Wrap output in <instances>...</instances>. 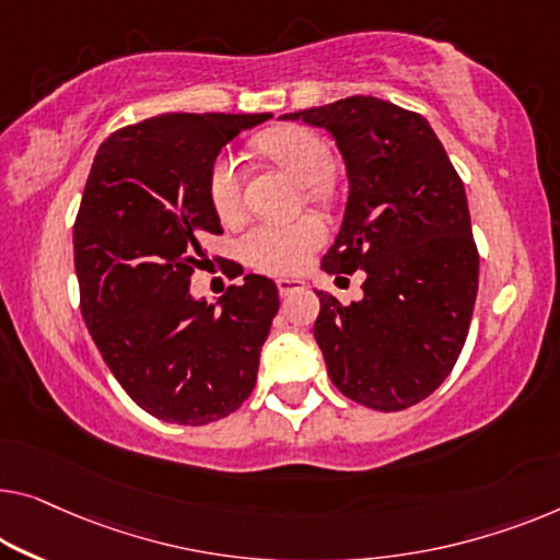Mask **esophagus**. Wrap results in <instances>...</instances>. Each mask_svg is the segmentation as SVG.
<instances>
[{
  "label": "esophagus",
  "instance_id": "obj_1",
  "mask_svg": "<svg viewBox=\"0 0 560 560\" xmlns=\"http://www.w3.org/2000/svg\"><path fill=\"white\" fill-rule=\"evenodd\" d=\"M277 289H279L281 296H291V294H296V291H304L306 289V281L304 279L283 277V279L277 281Z\"/></svg>",
  "mask_w": 560,
  "mask_h": 560
}]
</instances>
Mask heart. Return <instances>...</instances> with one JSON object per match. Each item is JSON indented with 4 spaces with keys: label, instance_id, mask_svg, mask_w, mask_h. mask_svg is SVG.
<instances>
[{
    "label": "heart",
    "instance_id": "b5f03b06",
    "mask_svg": "<svg viewBox=\"0 0 560 560\" xmlns=\"http://www.w3.org/2000/svg\"><path fill=\"white\" fill-rule=\"evenodd\" d=\"M258 150L296 180L306 183L312 198L324 196V180L334 168L327 140L304 125H283L258 138ZM208 198L223 223H233L244 213V168L233 153H221L208 171ZM327 241L319 215H302L289 223H254L238 241L241 258L258 271L291 277L308 264V258Z\"/></svg>",
    "mask_w": 560,
    "mask_h": 560
}]
</instances>
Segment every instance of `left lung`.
<instances>
[{
    "instance_id": "8db88e82",
    "label": "left lung",
    "mask_w": 560,
    "mask_h": 560,
    "mask_svg": "<svg viewBox=\"0 0 560 560\" xmlns=\"http://www.w3.org/2000/svg\"><path fill=\"white\" fill-rule=\"evenodd\" d=\"M331 132L349 200L329 273L364 269L349 306L319 291L314 337L341 395L380 412L407 410L457 362L478 296L480 256L460 175L420 113L354 95L281 115Z\"/></svg>"
}]
</instances>
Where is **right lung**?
Wrapping results in <instances>:
<instances>
[{"label": "right lung", "instance_id": "1", "mask_svg": "<svg viewBox=\"0 0 560 560\" xmlns=\"http://www.w3.org/2000/svg\"><path fill=\"white\" fill-rule=\"evenodd\" d=\"M269 118L165 113L115 130L90 168L72 231L82 319L132 402L163 422H215L256 385L277 283L246 273L215 306L190 296V277L208 261L203 241L223 231L211 163Z\"/></svg>", "mask_w": 560, "mask_h": 560}]
</instances>
